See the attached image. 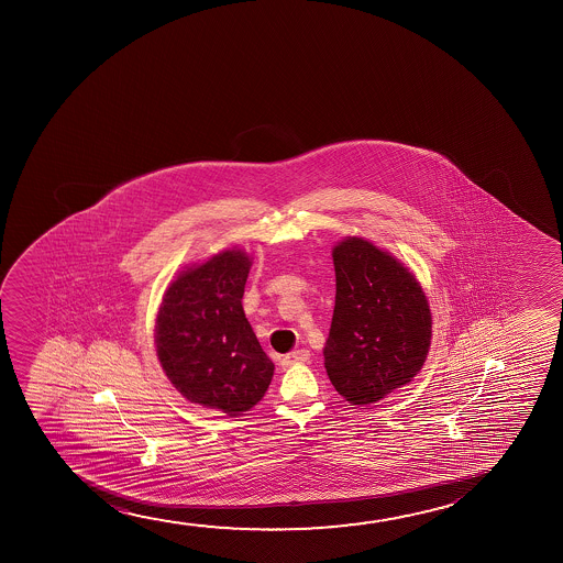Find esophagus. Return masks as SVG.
Here are the masks:
<instances>
[{
  "mask_svg": "<svg viewBox=\"0 0 563 563\" xmlns=\"http://www.w3.org/2000/svg\"><path fill=\"white\" fill-rule=\"evenodd\" d=\"M308 360L309 350L300 347V350H294L292 354L285 355V357L280 360V365H283V367H290L294 363H306Z\"/></svg>",
  "mask_w": 563,
  "mask_h": 563,
  "instance_id": "34e87169",
  "label": "esophagus"
}]
</instances>
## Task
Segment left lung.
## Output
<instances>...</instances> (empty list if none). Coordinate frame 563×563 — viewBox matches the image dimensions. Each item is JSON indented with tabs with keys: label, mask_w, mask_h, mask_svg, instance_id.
Here are the masks:
<instances>
[{
	"label": "left lung",
	"mask_w": 563,
	"mask_h": 563,
	"mask_svg": "<svg viewBox=\"0 0 563 563\" xmlns=\"http://www.w3.org/2000/svg\"><path fill=\"white\" fill-rule=\"evenodd\" d=\"M336 300L324 369L336 393L367 406L408 385L431 346L423 288L393 255L347 239L332 250Z\"/></svg>",
	"instance_id": "1"
}]
</instances>
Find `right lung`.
Segmentation results:
<instances>
[{
  "label": "right lung",
  "mask_w": 563,
  "mask_h": 563,
  "mask_svg": "<svg viewBox=\"0 0 563 563\" xmlns=\"http://www.w3.org/2000/svg\"><path fill=\"white\" fill-rule=\"evenodd\" d=\"M250 257L227 250L170 283L155 324L157 357L192 404L239 416L262 400L275 365L247 323Z\"/></svg>",
  "instance_id": "add662e5"
}]
</instances>
